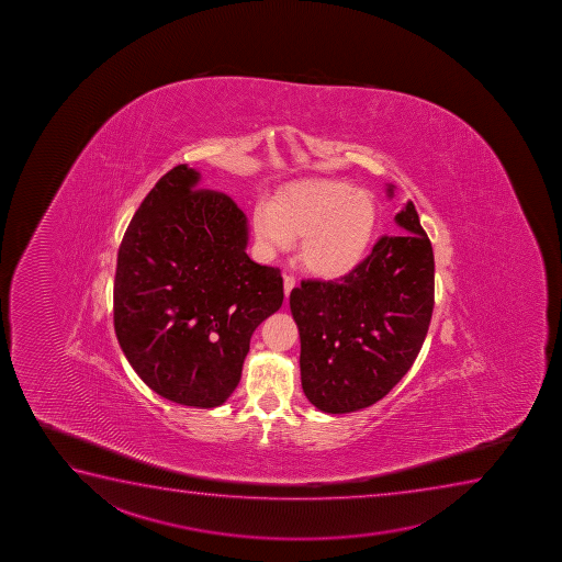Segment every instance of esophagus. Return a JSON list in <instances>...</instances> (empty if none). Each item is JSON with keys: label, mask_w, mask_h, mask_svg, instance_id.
Instances as JSON below:
<instances>
[{"label": "esophagus", "mask_w": 562, "mask_h": 562, "mask_svg": "<svg viewBox=\"0 0 562 562\" xmlns=\"http://www.w3.org/2000/svg\"><path fill=\"white\" fill-rule=\"evenodd\" d=\"M297 285V280L295 278L290 277V274H285L284 277V293L285 297H290L291 290Z\"/></svg>", "instance_id": "1"}]
</instances>
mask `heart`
Wrapping results in <instances>:
<instances>
[{"label":"heart","instance_id":"b5f03b06","mask_svg":"<svg viewBox=\"0 0 562 562\" xmlns=\"http://www.w3.org/2000/svg\"><path fill=\"white\" fill-rule=\"evenodd\" d=\"M376 198L337 179H308L285 186L271 206L254 212V232L267 250L290 248L301 238L299 259L306 271L335 280L356 271L376 237Z\"/></svg>","mask_w":562,"mask_h":562}]
</instances>
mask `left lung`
I'll list each match as a JSON object with an SVG mask.
<instances>
[{"label": "left lung", "mask_w": 562, "mask_h": 562, "mask_svg": "<svg viewBox=\"0 0 562 562\" xmlns=\"http://www.w3.org/2000/svg\"><path fill=\"white\" fill-rule=\"evenodd\" d=\"M393 195V186L387 188ZM356 271L303 280L290 306L301 337V383L325 414L367 408L403 380L435 306V256L412 201Z\"/></svg>", "instance_id": "left-lung-1"}]
</instances>
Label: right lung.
Returning a JSON list of instances; mask_svg holds the SVG:
<instances>
[{
    "label": "right lung",
    "instance_id": "add662e5",
    "mask_svg": "<svg viewBox=\"0 0 562 562\" xmlns=\"http://www.w3.org/2000/svg\"><path fill=\"white\" fill-rule=\"evenodd\" d=\"M172 167L127 225L114 277V330L140 380L172 403L214 408L240 380L254 330L284 301L280 269L246 254L229 195Z\"/></svg>",
    "mask_w": 562,
    "mask_h": 562
}]
</instances>
